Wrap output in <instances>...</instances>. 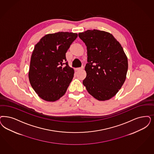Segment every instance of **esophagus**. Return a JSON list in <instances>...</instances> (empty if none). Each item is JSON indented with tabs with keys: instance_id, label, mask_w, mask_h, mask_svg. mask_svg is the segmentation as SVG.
<instances>
[{
	"instance_id": "1",
	"label": "esophagus",
	"mask_w": 154,
	"mask_h": 154,
	"mask_svg": "<svg viewBox=\"0 0 154 154\" xmlns=\"http://www.w3.org/2000/svg\"><path fill=\"white\" fill-rule=\"evenodd\" d=\"M82 69H83V67L81 68H76V69H75V71H80V70H81Z\"/></svg>"
}]
</instances>
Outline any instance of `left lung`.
<instances>
[{
	"instance_id": "8db88e82",
	"label": "left lung",
	"mask_w": 154,
	"mask_h": 154,
	"mask_svg": "<svg viewBox=\"0 0 154 154\" xmlns=\"http://www.w3.org/2000/svg\"><path fill=\"white\" fill-rule=\"evenodd\" d=\"M87 48L86 77L83 85L98 101L116 96L126 79L128 60L121 44L111 33L88 30L79 33Z\"/></svg>"
}]
</instances>
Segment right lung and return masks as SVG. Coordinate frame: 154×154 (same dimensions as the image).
<instances>
[{
  "label": "right lung",
  "mask_w": 154,
  "mask_h": 154,
  "mask_svg": "<svg viewBox=\"0 0 154 154\" xmlns=\"http://www.w3.org/2000/svg\"><path fill=\"white\" fill-rule=\"evenodd\" d=\"M77 36L73 32L49 33L35 45L28 77L33 90L44 101H57L66 93L74 72L66 62L65 53ZM64 64L66 66L63 67Z\"/></svg>",
  "instance_id": "add662e5"
}]
</instances>
